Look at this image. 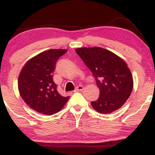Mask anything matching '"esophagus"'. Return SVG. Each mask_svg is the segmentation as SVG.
<instances>
[{
  "label": "esophagus",
  "mask_w": 155,
  "mask_h": 155,
  "mask_svg": "<svg viewBox=\"0 0 155 155\" xmlns=\"http://www.w3.org/2000/svg\"><path fill=\"white\" fill-rule=\"evenodd\" d=\"M84 89V87L82 85H79V86H77L75 89V90H74V92H79V91H81Z\"/></svg>",
  "instance_id": "obj_1"
}]
</instances>
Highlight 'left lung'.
I'll return each mask as SVG.
<instances>
[{
    "label": "left lung",
    "mask_w": 155,
    "mask_h": 155,
    "mask_svg": "<svg viewBox=\"0 0 155 155\" xmlns=\"http://www.w3.org/2000/svg\"><path fill=\"white\" fill-rule=\"evenodd\" d=\"M76 51L100 89L98 99L91 102L92 108L99 113L110 114L122 107L133 87V76L125 62L101 47L78 48Z\"/></svg>",
    "instance_id": "8db88e82"
}]
</instances>
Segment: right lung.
<instances>
[{"label": "right lung", "instance_id": "add662e5", "mask_svg": "<svg viewBox=\"0 0 155 155\" xmlns=\"http://www.w3.org/2000/svg\"><path fill=\"white\" fill-rule=\"evenodd\" d=\"M66 49H49L33 57L22 68L18 79V89L25 103L38 113L52 115L66 104L57 90L53 72L56 63Z\"/></svg>", "mask_w": 155, "mask_h": 155}]
</instances>
